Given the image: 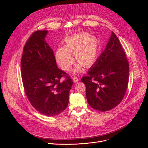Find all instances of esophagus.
<instances>
[{
    "mask_svg": "<svg viewBox=\"0 0 148 148\" xmlns=\"http://www.w3.org/2000/svg\"><path fill=\"white\" fill-rule=\"evenodd\" d=\"M73 81L74 83H77L79 81V79L77 77H74L73 78Z\"/></svg>",
    "mask_w": 148,
    "mask_h": 148,
    "instance_id": "esophagus-1",
    "label": "esophagus"
}]
</instances>
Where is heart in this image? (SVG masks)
I'll return each instance as SVG.
<instances>
[{"instance_id": "b5f03b06", "label": "heart", "mask_w": 148, "mask_h": 148, "mask_svg": "<svg viewBox=\"0 0 148 148\" xmlns=\"http://www.w3.org/2000/svg\"><path fill=\"white\" fill-rule=\"evenodd\" d=\"M99 52V43L96 37L88 33L82 32L67 38L64 47L58 48L56 59L58 65L64 70H69L73 62L71 55L78 62L73 69L75 73L82 71V65L85 68L92 66L96 61Z\"/></svg>"}]
</instances>
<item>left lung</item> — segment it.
<instances>
[{
  "label": "left lung",
  "mask_w": 148,
  "mask_h": 148,
  "mask_svg": "<svg viewBox=\"0 0 148 148\" xmlns=\"http://www.w3.org/2000/svg\"><path fill=\"white\" fill-rule=\"evenodd\" d=\"M129 64L118 38L112 32L105 50L82 78L92 108L108 111L119 105L126 93Z\"/></svg>",
  "instance_id": "1"
}]
</instances>
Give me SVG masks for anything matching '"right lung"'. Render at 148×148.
I'll return each instance as SVG.
<instances>
[{
  "label": "right lung",
  "instance_id": "right-lung-1",
  "mask_svg": "<svg viewBox=\"0 0 148 148\" xmlns=\"http://www.w3.org/2000/svg\"><path fill=\"white\" fill-rule=\"evenodd\" d=\"M47 31H36L28 39L21 60L26 96L34 108L47 116L62 112L69 104L73 81L58 69L53 50L45 41ZM62 76L66 79L61 82Z\"/></svg>",
  "mask_w": 148,
  "mask_h": 148
}]
</instances>
